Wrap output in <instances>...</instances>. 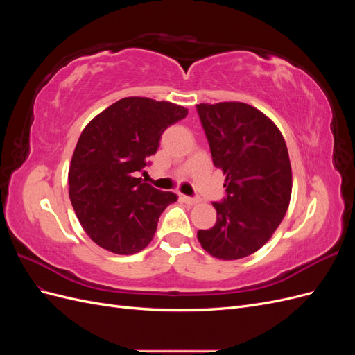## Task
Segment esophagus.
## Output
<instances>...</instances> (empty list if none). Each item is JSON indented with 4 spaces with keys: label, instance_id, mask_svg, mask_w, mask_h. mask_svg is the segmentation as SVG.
Masks as SVG:
<instances>
[{
    "label": "esophagus",
    "instance_id": "34e87169",
    "mask_svg": "<svg viewBox=\"0 0 355 355\" xmlns=\"http://www.w3.org/2000/svg\"><path fill=\"white\" fill-rule=\"evenodd\" d=\"M180 200L184 201V202H187V204H189V206H194V204L198 202L197 198H192V197H188V196H182Z\"/></svg>",
    "mask_w": 355,
    "mask_h": 355
}]
</instances>
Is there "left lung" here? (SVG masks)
Here are the masks:
<instances>
[{
	"mask_svg": "<svg viewBox=\"0 0 355 355\" xmlns=\"http://www.w3.org/2000/svg\"><path fill=\"white\" fill-rule=\"evenodd\" d=\"M213 164L223 171L227 198L213 202L218 222L197 239L220 261L249 256L270 241L292 197V166L282 132L252 105H197Z\"/></svg>",
	"mask_w": 355,
	"mask_h": 355,
	"instance_id": "left-lung-1",
	"label": "left lung"
}]
</instances>
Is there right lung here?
Masks as SVG:
<instances>
[{"label":"right lung","instance_id":"right-lung-1","mask_svg":"<svg viewBox=\"0 0 355 355\" xmlns=\"http://www.w3.org/2000/svg\"><path fill=\"white\" fill-rule=\"evenodd\" d=\"M187 115L180 105L135 96L84 127L69 166V198L83 230L102 249L133 254L154 239L158 218L178 197L135 176L166 128Z\"/></svg>","mask_w":355,"mask_h":355}]
</instances>
